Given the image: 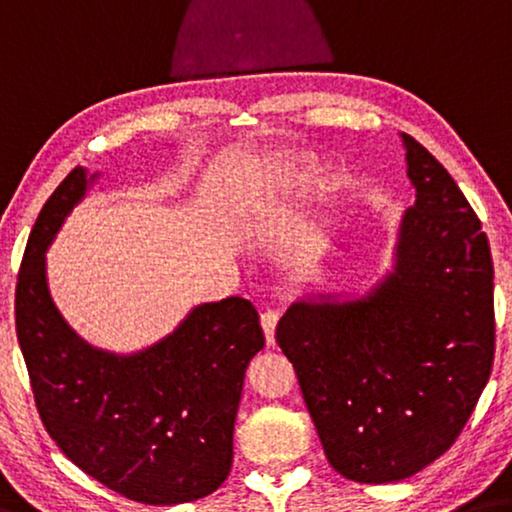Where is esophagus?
Segmentation results:
<instances>
[{"mask_svg":"<svg viewBox=\"0 0 512 512\" xmlns=\"http://www.w3.org/2000/svg\"><path fill=\"white\" fill-rule=\"evenodd\" d=\"M259 319H262V328H264V335H266V344L275 346V326H278L280 314L275 312V310H266V312H262V316H259Z\"/></svg>","mask_w":512,"mask_h":512,"instance_id":"obj_1","label":"esophagus"}]
</instances>
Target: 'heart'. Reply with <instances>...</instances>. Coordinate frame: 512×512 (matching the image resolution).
I'll list each match as a JSON object with an SVG mask.
<instances>
[{"mask_svg": "<svg viewBox=\"0 0 512 512\" xmlns=\"http://www.w3.org/2000/svg\"><path fill=\"white\" fill-rule=\"evenodd\" d=\"M287 175L291 177V184L303 186L312 180V166L305 164V161H294Z\"/></svg>", "mask_w": 512, "mask_h": 512, "instance_id": "heart-1", "label": "heart"}]
</instances>
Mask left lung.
Wrapping results in <instances>:
<instances>
[{
    "mask_svg": "<svg viewBox=\"0 0 512 512\" xmlns=\"http://www.w3.org/2000/svg\"><path fill=\"white\" fill-rule=\"evenodd\" d=\"M401 139L417 200L392 273L362 298L298 300L275 330L328 462L358 483L403 481L440 458L494 360L488 237L440 161Z\"/></svg>",
    "mask_w": 512,
    "mask_h": 512,
    "instance_id": "8db88e82",
    "label": "left lung"
}]
</instances>
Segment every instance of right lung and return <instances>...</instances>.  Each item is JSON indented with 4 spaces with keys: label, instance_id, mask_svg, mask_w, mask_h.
<instances>
[{
    "label": "right lung",
    "instance_id": "right-lung-1",
    "mask_svg": "<svg viewBox=\"0 0 512 512\" xmlns=\"http://www.w3.org/2000/svg\"><path fill=\"white\" fill-rule=\"evenodd\" d=\"M97 175L77 166L45 202L15 287V330L38 415L75 465L132 501L173 506L230 474L248 362L264 348L253 303L193 307L161 342L116 355L84 342L47 289L45 250Z\"/></svg>",
    "mask_w": 512,
    "mask_h": 512
}]
</instances>
